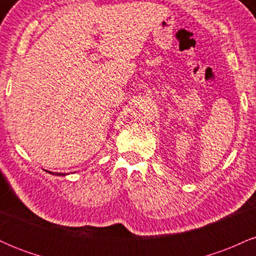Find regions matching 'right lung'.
Listing matches in <instances>:
<instances>
[{"label":"right lung","mask_w":256,"mask_h":256,"mask_svg":"<svg viewBox=\"0 0 256 256\" xmlns=\"http://www.w3.org/2000/svg\"><path fill=\"white\" fill-rule=\"evenodd\" d=\"M48 172V171H46ZM49 173H52V174H54V176H64V173H58V172H49Z\"/></svg>","instance_id":"right-lung-1"}]
</instances>
